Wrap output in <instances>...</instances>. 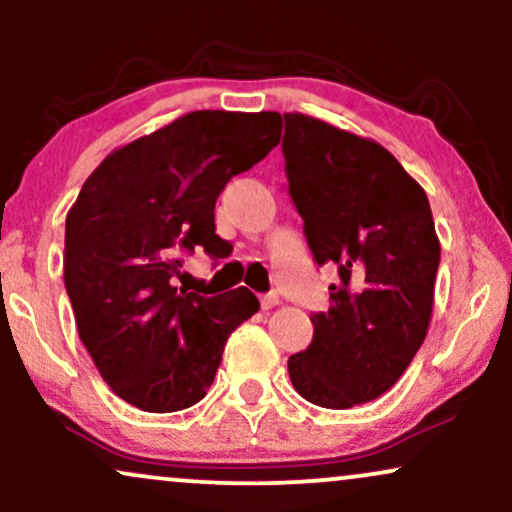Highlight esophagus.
I'll return each mask as SVG.
<instances>
[{
    "label": "esophagus",
    "mask_w": 512,
    "mask_h": 512,
    "mask_svg": "<svg viewBox=\"0 0 512 512\" xmlns=\"http://www.w3.org/2000/svg\"><path fill=\"white\" fill-rule=\"evenodd\" d=\"M260 303H262V310H272V308H276V305H279V293H264V296L260 298Z\"/></svg>",
    "instance_id": "esophagus-1"
}]
</instances>
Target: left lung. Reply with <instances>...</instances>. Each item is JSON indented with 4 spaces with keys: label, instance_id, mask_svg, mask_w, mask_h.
<instances>
[{
    "label": "left lung",
    "instance_id": "8db88e82",
    "mask_svg": "<svg viewBox=\"0 0 512 512\" xmlns=\"http://www.w3.org/2000/svg\"><path fill=\"white\" fill-rule=\"evenodd\" d=\"M289 195L317 264L334 262L330 310L289 358L296 392L317 407L370 402L424 344L440 240L424 187L378 142L317 117L284 113Z\"/></svg>",
    "mask_w": 512,
    "mask_h": 512
}]
</instances>
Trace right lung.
<instances>
[{
	"label": "right lung",
	"instance_id": "right-lung-1",
	"mask_svg": "<svg viewBox=\"0 0 512 512\" xmlns=\"http://www.w3.org/2000/svg\"><path fill=\"white\" fill-rule=\"evenodd\" d=\"M279 129V113H187L105 156L69 209L64 286L76 330L110 390L137 409L197 404L231 332L260 310L245 286L178 291L175 250L219 255L216 197L279 144Z\"/></svg>",
	"mask_w": 512,
	"mask_h": 512
}]
</instances>
